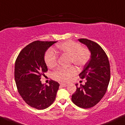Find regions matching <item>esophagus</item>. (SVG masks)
<instances>
[{"mask_svg": "<svg viewBox=\"0 0 125 125\" xmlns=\"http://www.w3.org/2000/svg\"><path fill=\"white\" fill-rule=\"evenodd\" d=\"M60 85L61 86H62V87H66V86H68V84H65V83H60Z\"/></svg>", "mask_w": 125, "mask_h": 125, "instance_id": "1", "label": "esophagus"}]
</instances>
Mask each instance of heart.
Returning <instances> with one entry per match:
<instances>
[{
  "mask_svg": "<svg viewBox=\"0 0 125 125\" xmlns=\"http://www.w3.org/2000/svg\"><path fill=\"white\" fill-rule=\"evenodd\" d=\"M54 52L57 54L70 56V63H73L76 67L81 68L85 65L90 60L91 53L88 49L81 47L79 43L67 41L57 45ZM45 62L49 68L54 67L57 64V55L53 51L49 50L44 57ZM77 72L76 69L72 66L68 68H59L53 73L55 80L60 82H67Z\"/></svg>",
  "mask_w": 125,
  "mask_h": 125,
  "instance_id": "obj_1",
  "label": "heart"
}]
</instances>
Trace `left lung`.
I'll return each instance as SVG.
<instances>
[{
	"mask_svg": "<svg viewBox=\"0 0 125 125\" xmlns=\"http://www.w3.org/2000/svg\"><path fill=\"white\" fill-rule=\"evenodd\" d=\"M90 51L91 57L79 74L85 79L84 85L81 84L72 95V101L82 108H89L96 105L105 95L110 80V65L105 52L99 44L87 39H78Z\"/></svg>",
	"mask_w": 125,
	"mask_h": 125,
	"instance_id": "8db88e82",
	"label": "left lung"
}]
</instances>
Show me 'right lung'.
Instances as JSON below:
<instances>
[{
    "instance_id": "add662e5",
    "label": "right lung",
    "mask_w": 125,
    "mask_h": 125,
    "mask_svg": "<svg viewBox=\"0 0 125 125\" xmlns=\"http://www.w3.org/2000/svg\"><path fill=\"white\" fill-rule=\"evenodd\" d=\"M57 42L36 41L25 46L15 60L14 78L18 92L28 105L44 110L53 104L60 84L53 80L44 85L42 75L47 71L44 53Z\"/></svg>"
}]
</instances>
